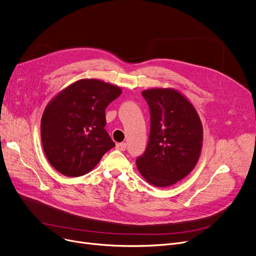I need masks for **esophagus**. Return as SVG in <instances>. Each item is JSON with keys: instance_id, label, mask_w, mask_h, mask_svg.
Returning <instances> with one entry per match:
<instances>
[{"instance_id": "1", "label": "esophagus", "mask_w": 256, "mask_h": 256, "mask_svg": "<svg viewBox=\"0 0 256 256\" xmlns=\"http://www.w3.org/2000/svg\"><path fill=\"white\" fill-rule=\"evenodd\" d=\"M116 147H117V148H118L119 150H121V152H124V150H126V143H124V142H122V143H118V144L116 145Z\"/></svg>"}]
</instances>
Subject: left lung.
Segmentation results:
<instances>
[{"instance_id": "left-lung-1", "label": "left lung", "mask_w": 256, "mask_h": 256, "mask_svg": "<svg viewBox=\"0 0 256 256\" xmlns=\"http://www.w3.org/2000/svg\"><path fill=\"white\" fill-rule=\"evenodd\" d=\"M142 96L150 106V132L137 168L147 182L166 188L195 168L202 148V124L194 106L176 89H147Z\"/></svg>"}]
</instances>
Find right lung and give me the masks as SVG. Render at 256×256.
I'll return each instance as SVG.
<instances>
[{"mask_svg":"<svg viewBox=\"0 0 256 256\" xmlns=\"http://www.w3.org/2000/svg\"><path fill=\"white\" fill-rule=\"evenodd\" d=\"M122 90L82 78L60 91L42 117V142L50 164L70 178L82 176L115 146L104 130L106 108Z\"/></svg>","mask_w":256,"mask_h":256,"instance_id":"1","label":"right lung"}]
</instances>
